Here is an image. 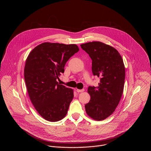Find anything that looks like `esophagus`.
<instances>
[{"mask_svg":"<svg viewBox=\"0 0 151 151\" xmlns=\"http://www.w3.org/2000/svg\"><path fill=\"white\" fill-rule=\"evenodd\" d=\"M84 91V89H77V90H76V91L77 92H83Z\"/></svg>","mask_w":151,"mask_h":151,"instance_id":"esophagus-1","label":"esophagus"}]
</instances>
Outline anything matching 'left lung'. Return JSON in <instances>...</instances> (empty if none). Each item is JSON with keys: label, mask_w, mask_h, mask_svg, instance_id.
Instances as JSON below:
<instances>
[{"label": "left lung", "mask_w": 151, "mask_h": 151, "mask_svg": "<svg viewBox=\"0 0 151 151\" xmlns=\"http://www.w3.org/2000/svg\"><path fill=\"white\" fill-rule=\"evenodd\" d=\"M92 59V71L99 78L98 86H89V102L85 105L87 114L95 120H103L110 116L119 105L123 94L125 67L119 52L101 42L81 45Z\"/></svg>", "instance_id": "8db88e82"}]
</instances>
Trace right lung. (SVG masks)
Here are the masks:
<instances>
[{"label": "right lung", "mask_w": 151, "mask_h": 151, "mask_svg": "<svg viewBox=\"0 0 151 151\" xmlns=\"http://www.w3.org/2000/svg\"><path fill=\"white\" fill-rule=\"evenodd\" d=\"M79 51L74 44L45 42L29 54L24 67L28 93L38 113L49 122H58L67 114L74 97L73 90L57 81L68 59Z\"/></svg>", "instance_id": "right-lung-1"}]
</instances>
